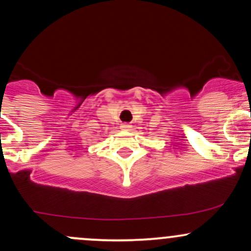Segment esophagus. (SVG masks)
Listing matches in <instances>:
<instances>
[{"label": "esophagus", "mask_w": 251, "mask_h": 251, "mask_svg": "<svg viewBox=\"0 0 251 251\" xmlns=\"http://www.w3.org/2000/svg\"><path fill=\"white\" fill-rule=\"evenodd\" d=\"M120 128H122L123 131H129V129L132 128V125H131V124H128V123H124V124H122V125H120Z\"/></svg>", "instance_id": "obj_1"}]
</instances>
